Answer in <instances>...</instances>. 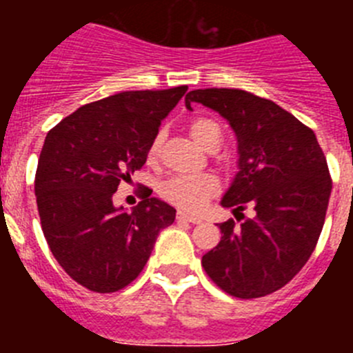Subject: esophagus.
I'll use <instances>...</instances> for the list:
<instances>
[{
    "label": "esophagus",
    "mask_w": 353,
    "mask_h": 353,
    "mask_svg": "<svg viewBox=\"0 0 353 353\" xmlns=\"http://www.w3.org/2000/svg\"><path fill=\"white\" fill-rule=\"evenodd\" d=\"M176 221H183V223H191V224L201 223V219H199V217H192V215H187V214H183V212H179V214H176Z\"/></svg>",
    "instance_id": "34e87169"
}]
</instances>
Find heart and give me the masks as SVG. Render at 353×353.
<instances>
[{"label":"heart","mask_w":353,"mask_h":353,"mask_svg":"<svg viewBox=\"0 0 353 353\" xmlns=\"http://www.w3.org/2000/svg\"><path fill=\"white\" fill-rule=\"evenodd\" d=\"M189 132H191L192 139L208 152L219 148L221 141H223V130L210 118H196V120H192ZM161 143L162 134L159 132L154 136L148 146V152H146V157H148L150 162L159 157ZM217 191H219V182L210 173L180 174V176H173V179L166 180L161 185L162 198L185 212H199L207 205L212 196L217 194Z\"/></svg>","instance_id":"1"}]
</instances>
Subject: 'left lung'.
Returning <instances> with one entry per match:
<instances>
[{"mask_svg": "<svg viewBox=\"0 0 353 353\" xmlns=\"http://www.w3.org/2000/svg\"><path fill=\"white\" fill-rule=\"evenodd\" d=\"M214 109L235 132L239 171L221 205L251 219L221 223V242L203 254L212 281L239 299L283 288L310 260L322 233L332 182L310 127L272 101L244 90L207 88L185 95ZM244 217V215H242Z\"/></svg>", "mask_w": 353, "mask_h": 353, "instance_id": "obj_1", "label": "left lung"}]
</instances>
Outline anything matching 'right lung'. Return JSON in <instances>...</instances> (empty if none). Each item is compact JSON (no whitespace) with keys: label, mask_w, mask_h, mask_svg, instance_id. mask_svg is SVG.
<instances>
[{"label":"right lung","mask_w":353,"mask_h":353,"mask_svg":"<svg viewBox=\"0 0 353 353\" xmlns=\"http://www.w3.org/2000/svg\"><path fill=\"white\" fill-rule=\"evenodd\" d=\"M187 86L121 92L92 102L48 132L35 174L42 232L65 272L84 288L111 293L132 283L174 210L141 187L132 212L114 207L120 182L146 162L161 121Z\"/></svg>","instance_id":"add662e5"}]
</instances>
